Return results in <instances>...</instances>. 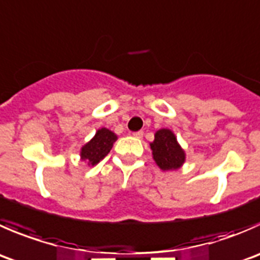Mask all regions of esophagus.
<instances>
[{"label": "esophagus", "mask_w": 260, "mask_h": 260, "mask_svg": "<svg viewBox=\"0 0 260 260\" xmlns=\"http://www.w3.org/2000/svg\"><path fill=\"white\" fill-rule=\"evenodd\" d=\"M133 137H135V138H142L143 137V132H142V131H138V132H135V133H133Z\"/></svg>", "instance_id": "obj_1"}]
</instances>
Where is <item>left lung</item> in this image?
I'll list each match as a JSON object with an SVG mask.
<instances>
[{
    "label": "left lung",
    "instance_id": "left-lung-1",
    "mask_svg": "<svg viewBox=\"0 0 260 260\" xmlns=\"http://www.w3.org/2000/svg\"><path fill=\"white\" fill-rule=\"evenodd\" d=\"M152 158L162 171L178 170L185 162V151L176 140L175 133L169 128L156 131L155 140L150 143Z\"/></svg>",
    "mask_w": 260,
    "mask_h": 260
}]
</instances>
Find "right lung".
Here are the masks:
<instances>
[{"mask_svg":"<svg viewBox=\"0 0 260 260\" xmlns=\"http://www.w3.org/2000/svg\"><path fill=\"white\" fill-rule=\"evenodd\" d=\"M118 136L108 128H99L94 137L85 143L80 150V157L89 166L99 164L112 150Z\"/></svg>","mask_w":260,"mask_h":260,"instance_id":"1","label":"right lung"}]
</instances>
